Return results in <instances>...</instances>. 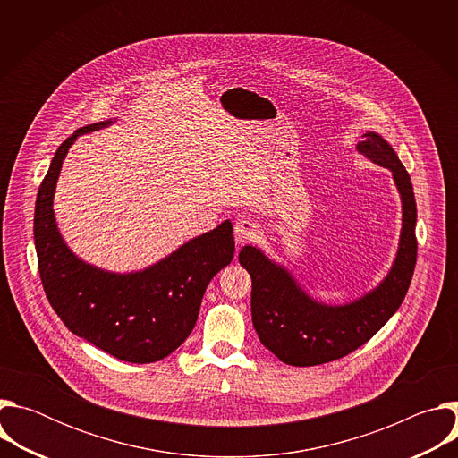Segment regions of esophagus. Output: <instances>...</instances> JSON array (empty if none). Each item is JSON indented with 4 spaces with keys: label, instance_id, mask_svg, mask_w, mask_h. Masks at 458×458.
<instances>
[{
    "label": "esophagus",
    "instance_id": "obj_1",
    "mask_svg": "<svg viewBox=\"0 0 458 458\" xmlns=\"http://www.w3.org/2000/svg\"><path fill=\"white\" fill-rule=\"evenodd\" d=\"M233 233H235V241L239 244L242 242H248V241H253L260 235V225L253 219H246V217H241L237 219L235 226H233Z\"/></svg>",
    "mask_w": 458,
    "mask_h": 458
}]
</instances>
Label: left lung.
Wrapping results in <instances>:
<instances>
[{
    "label": "left lung",
    "instance_id": "obj_1",
    "mask_svg": "<svg viewBox=\"0 0 458 458\" xmlns=\"http://www.w3.org/2000/svg\"><path fill=\"white\" fill-rule=\"evenodd\" d=\"M357 150L391 170L403 199L395 263L373 292L344 306L322 304L259 248L244 246L239 253L241 267L251 277V320L259 341L290 366L332 362L368 343L399 310L415 272L417 203L410 174L395 150L375 132H366Z\"/></svg>",
    "mask_w": 458,
    "mask_h": 458
}]
</instances>
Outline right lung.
<instances>
[{
  "label": "right lung",
  "instance_id": "right-lung-1",
  "mask_svg": "<svg viewBox=\"0 0 458 458\" xmlns=\"http://www.w3.org/2000/svg\"><path fill=\"white\" fill-rule=\"evenodd\" d=\"M110 123L76 130L52 157L36 199L38 268L50 306L72 334L119 360L147 364L168 357L193 330L208 283L233 259V228L225 221L136 274H110L78 259L57 232L54 188L76 138Z\"/></svg>",
  "mask_w": 458,
  "mask_h": 458
}]
</instances>
